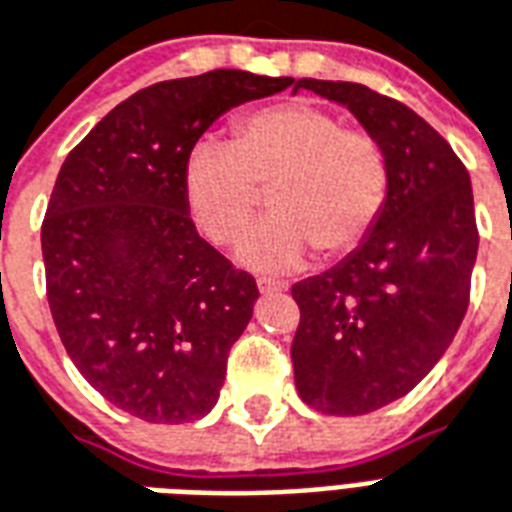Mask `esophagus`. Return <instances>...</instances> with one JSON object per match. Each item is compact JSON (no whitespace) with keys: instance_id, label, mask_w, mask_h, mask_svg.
Returning <instances> with one entry per match:
<instances>
[{"instance_id":"1","label":"esophagus","mask_w":512,"mask_h":512,"mask_svg":"<svg viewBox=\"0 0 512 512\" xmlns=\"http://www.w3.org/2000/svg\"><path fill=\"white\" fill-rule=\"evenodd\" d=\"M257 290H260V293H282V290H287V282L260 276V279H257Z\"/></svg>"}]
</instances>
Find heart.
Listing matches in <instances>:
<instances>
[{"label": "heart", "mask_w": 512, "mask_h": 512, "mask_svg": "<svg viewBox=\"0 0 512 512\" xmlns=\"http://www.w3.org/2000/svg\"><path fill=\"white\" fill-rule=\"evenodd\" d=\"M181 187L192 222L219 246L244 233L271 189L274 214L236 255L255 271H290L317 246L339 257L366 241L388 198V160L372 135L344 130L333 113L285 102L241 116L230 143H198Z\"/></svg>", "instance_id": "heart-1"}]
</instances>
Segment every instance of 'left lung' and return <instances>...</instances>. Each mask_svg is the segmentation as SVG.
Listing matches in <instances>:
<instances>
[{
  "label": "left lung",
  "mask_w": 512,
  "mask_h": 512,
  "mask_svg": "<svg viewBox=\"0 0 512 512\" xmlns=\"http://www.w3.org/2000/svg\"><path fill=\"white\" fill-rule=\"evenodd\" d=\"M293 83L347 108L388 160V198L366 241L293 285L298 396L328 415H366L407 396L467 314L478 257L472 184L448 140L407 105L361 83Z\"/></svg>",
  "instance_id": "8db88e82"
}]
</instances>
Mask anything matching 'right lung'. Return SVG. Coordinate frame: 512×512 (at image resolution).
Listing matches in <instances>:
<instances>
[{
    "instance_id": "add662e5",
    "label": "right lung",
    "mask_w": 512,
    "mask_h": 512,
    "mask_svg": "<svg viewBox=\"0 0 512 512\" xmlns=\"http://www.w3.org/2000/svg\"><path fill=\"white\" fill-rule=\"evenodd\" d=\"M290 83L244 70L154 83L67 154L43 222L48 304L70 361L113 407L149 423L214 410L257 285L198 236L184 162L222 113Z\"/></svg>"
}]
</instances>
